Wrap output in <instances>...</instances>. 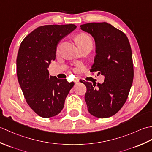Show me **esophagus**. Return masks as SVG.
Listing matches in <instances>:
<instances>
[{"instance_id":"1","label":"esophagus","mask_w":152,"mask_h":152,"mask_svg":"<svg viewBox=\"0 0 152 152\" xmlns=\"http://www.w3.org/2000/svg\"><path fill=\"white\" fill-rule=\"evenodd\" d=\"M79 81H80V79H79L78 78H76L74 80V83H78Z\"/></svg>"}]
</instances>
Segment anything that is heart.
I'll list each match as a JSON object with an SVG mask.
<instances>
[{
  "mask_svg": "<svg viewBox=\"0 0 152 152\" xmlns=\"http://www.w3.org/2000/svg\"><path fill=\"white\" fill-rule=\"evenodd\" d=\"M76 40L80 48L89 43H92V40L89 35L85 33L79 34L76 37Z\"/></svg>",
  "mask_w": 152,
  "mask_h": 152,
  "instance_id": "heart-1",
  "label": "heart"
}]
</instances>
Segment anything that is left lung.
Masks as SVG:
<instances>
[{"label": "left lung", "mask_w": 152, "mask_h": 152, "mask_svg": "<svg viewBox=\"0 0 152 152\" xmlns=\"http://www.w3.org/2000/svg\"><path fill=\"white\" fill-rule=\"evenodd\" d=\"M95 42L96 55L90 71L104 76L102 83L81 81L87 88L85 101L89 112L106 118L115 114L128 97L133 81L131 48L127 36L106 22L80 25Z\"/></svg>", "instance_id": "obj_1"}]
</instances>
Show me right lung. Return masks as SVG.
Returning <instances> with one entry per match:
<instances>
[{
	"label": "right lung",
	"mask_w": 152,
	"mask_h": 152,
	"mask_svg": "<svg viewBox=\"0 0 152 152\" xmlns=\"http://www.w3.org/2000/svg\"><path fill=\"white\" fill-rule=\"evenodd\" d=\"M76 26L48 25L37 28L21 42L16 60L19 85L31 109L40 117L59 114L74 82L50 76L48 68L56 59L58 44Z\"/></svg>",
	"instance_id": "right-lung-1"
}]
</instances>
